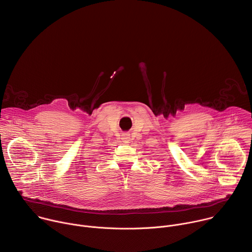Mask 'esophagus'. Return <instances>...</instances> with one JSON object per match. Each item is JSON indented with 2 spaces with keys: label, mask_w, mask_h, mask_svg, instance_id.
Listing matches in <instances>:
<instances>
[{
  "label": "esophagus",
  "mask_w": 252,
  "mask_h": 252,
  "mask_svg": "<svg viewBox=\"0 0 252 252\" xmlns=\"http://www.w3.org/2000/svg\"><path fill=\"white\" fill-rule=\"evenodd\" d=\"M122 138H123V141H124V142L127 143V142H129V140H130V135H129L128 133H124L123 136H122Z\"/></svg>",
  "instance_id": "obj_1"
}]
</instances>
